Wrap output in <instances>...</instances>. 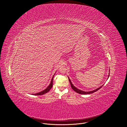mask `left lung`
Instances as JSON below:
<instances>
[{
    "label": "left lung",
    "instance_id": "8db88e82",
    "mask_svg": "<svg viewBox=\"0 0 127 127\" xmlns=\"http://www.w3.org/2000/svg\"><path fill=\"white\" fill-rule=\"evenodd\" d=\"M109 76H108V78H109ZM68 80H69V81L70 84L71 85V88H72V89L73 90L75 91V92H76L77 93H78L79 94H81L87 95V94H91V93H94V92L97 91H98L99 89H100L102 87L103 85L101 86H100V87L97 88V89H96V90H93V91H81V90H79L78 88H77L75 86H74L73 85L72 82H71V80H70V79L68 77Z\"/></svg>",
    "mask_w": 127,
    "mask_h": 127
}]
</instances>
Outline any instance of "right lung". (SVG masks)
I'll list each match as a JSON object with an SVG mask.
<instances>
[{
  "instance_id": "add662e5",
  "label": "right lung",
  "mask_w": 127,
  "mask_h": 127,
  "mask_svg": "<svg viewBox=\"0 0 127 127\" xmlns=\"http://www.w3.org/2000/svg\"><path fill=\"white\" fill-rule=\"evenodd\" d=\"M54 76H53L52 78L51 79L50 83L49 84V85L48 86V87L46 89H45L44 90L41 91H40V92H38V93H35V94H31V95H44V94H46V93H48V91H50V89L52 88V87H53V78H54Z\"/></svg>"
}]
</instances>
